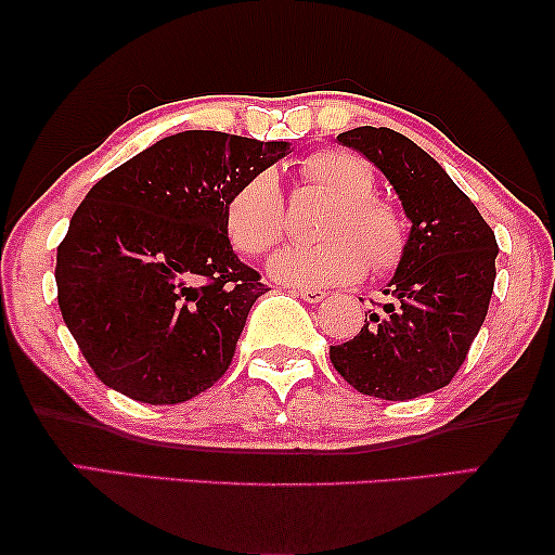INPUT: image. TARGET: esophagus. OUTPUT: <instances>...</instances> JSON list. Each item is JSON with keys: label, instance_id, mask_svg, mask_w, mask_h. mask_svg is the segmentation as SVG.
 <instances>
[{"label": "esophagus", "instance_id": "esophagus-1", "mask_svg": "<svg viewBox=\"0 0 555 555\" xmlns=\"http://www.w3.org/2000/svg\"><path fill=\"white\" fill-rule=\"evenodd\" d=\"M293 293L306 302H321L325 298V291H321V287H295Z\"/></svg>", "mask_w": 555, "mask_h": 555}]
</instances>
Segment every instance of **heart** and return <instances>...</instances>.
<instances>
[{
    "mask_svg": "<svg viewBox=\"0 0 555 555\" xmlns=\"http://www.w3.org/2000/svg\"><path fill=\"white\" fill-rule=\"evenodd\" d=\"M302 179L333 199L323 242L287 245L270 260V275L300 287L353 283L366 264L393 268L406 247V224L391 202L374 194V173L346 151H318L300 166ZM227 237L242 255H262L283 240V194L272 171L234 189L224 207Z\"/></svg>",
    "mask_w": 555,
    "mask_h": 555,
    "instance_id": "obj_1",
    "label": "heart"
}]
</instances>
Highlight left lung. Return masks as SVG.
Here are the masks:
<instances>
[{
	"instance_id": "8db88e82",
	"label": "left lung",
	"mask_w": 555,
	"mask_h": 555,
	"mask_svg": "<svg viewBox=\"0 0 555 555\" xmlns=\"http://www.w3.org/2000/svg\"><path fill=\"white\" fill-rule=\"evenodd\" d=\"M389 179L412 230L382 302L331 363L366 397L406 401L452 382L488 315L495 232L427 151L391 128L338 135Z\"/></svg>"
}]
</instances>
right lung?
Segmentation results:
<instances>
[{"instance_id": "add662e5", "label": "right lung", "mask_w": 555, "mask_h": 555, "mask_svg": "<svg viewBox=\"0 0 555 555\" xmlns=\"http://www.w3.org/2000/svg\"><path fill=\"white\" fill-rule=\"evenodd\" d=\"M291 154L287 141L181 131L98 181L57 247V302L105 386L179 404L230 369L268 285L234 255V189Z\"/></svg>"}]
</instances>
